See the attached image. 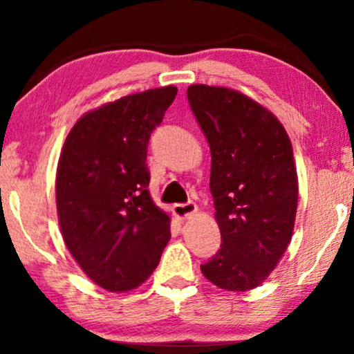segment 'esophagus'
<instances>
[{"instance_id":"esophagus-1","label":"esophagus","mask_w":354,"mask_h":354,"mask_svg":"<svg viewBox=\"0 0 354 354\" xmlns=\"http://www.w3.org/2000/svg\"><path fill=\"white\" fill-rule=\"evenodd\" d=\"M174 214L177 217H180V219H187V217H190L192 214H195L198 211L196 205L193 201H187V203H178V205H174Z\"/></svg>"}]
</instances>
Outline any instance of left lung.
<instances>
[{
    "label": "left lung",
    "mask_w": 354,
    "mask_h": 354,
    "mask_svg": "<svg viewBox=\"0 0 354 354\" xmlns=\"http://www.w3.org/2000/svg\"><path fill=\"white\" fill-rule=\"evenodd\" d=\"M188 103L209 143L221 250L201 264L229 292L256 288L292 240L298 177L292 143L268 109L230 88L192 85Z\"/></svg>",
    "instance_id": "obj_1"
}]
</instances>
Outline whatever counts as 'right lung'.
Here are the masks:
<instances>
[{
  "label": "right lung",
  "mask_w": 354,
  "mask_h": 354,
  "mask_svg": "<svg viewBox=\"0 0 354 354\" xmlns=\"http://www.w3.org/2000/svg\"><path fill=\"white\" fill-rule=\"evenodd\" d=\"M177 95L147 90L86 113L57 164L56 205L67 250L109 292L147 280L171 239V219L149 196L147 149Z\"/></svg>",
  "instance_id": "1"
}]
</instances>
